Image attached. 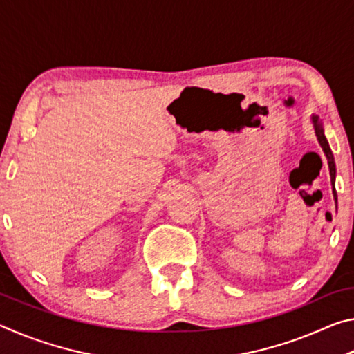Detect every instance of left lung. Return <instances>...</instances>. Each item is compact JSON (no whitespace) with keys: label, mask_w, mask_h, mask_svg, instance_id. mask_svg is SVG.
<instances>
[{"label":"left lung","mask_w":354,"mask_h":354,"mask_svg":"<svg viewBox=\"0 0 354 354\" xmlns=\"http://www.w3.org/2000/svg\"><path fill=\"white\" fill-rule=\"evenodd\" d=\"M313 124H314V129H315V136H317V140H319L320 147L323 148V153H325L326 159H328V167H329V175H331V184H333V195H334V200L337 203V195H335V189H334V179H335V164H334V156L331 148H329V143L325 137V133H323V127H322V122L319 120L317 115H313Z\"/></svg>","instance_id":"1"}]
</instances>
